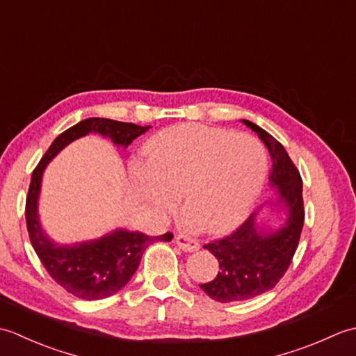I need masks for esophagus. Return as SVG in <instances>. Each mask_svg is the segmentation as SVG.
Instances as JSON below:
<instances>
[{"label": "esophagus", "instance_id": "obj_1", "mask_svg": "<svg viewBox=\"0 0 356 356\" xmlns=\"http://www.w3.org/2000/svg\"><path fill=\"white\" fill-rule=\"evenodd\" d=\"M174 241H176V245L185 252L199 251V248H200V243L197 240H194L191 237H186V236H177L176 238H174Z\"/></svg>", "mask_w": 356, "mask_h": 356}]
</instances>
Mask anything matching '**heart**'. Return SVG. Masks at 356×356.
<instances>
[{
	"label": "heart",
	"instance_id": "obj_1",
	"mask_svg": "<svg viewBox=\"0 0 356 356\" xmlns=\"http://www.w3.org/2000/svg\"><path fill=\"white\" fill-rule=\"evenodd\" d=\"M147 153L149 166L134 170L138 191L157 213L176 208L184 194L188 229H229L252 208L266 177V153L248 133L184 124L159 133Z\"/></svg>",
	"mask_w": 356,
	"mask_h": 356
}]
</instances>
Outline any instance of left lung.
Segmentation results:
<instances>
[{
  "instance_id": "obj_1",
  "label": "left lung",
  "mask_w": 356,
  "mask_h": 356,
  "mask_svg": "<svg viewBox=\"0 0 356 356\" xmlns=\"http://www.w3.org/2000/svg\"><path fill=\"white\" fill-rule=\"evenodd\" d=\"M241 122L259 134L269 149V182L278 190V203L286 207L287 217L278 229H266L257 225L254 213L229 236L203 246L218 260L220 270L200 287L218 303L243 301L270 291L289 268L305 223L303 180L297 166L282 143L268 131L251 120L241 119Z\"/></svg>"
}]
</instances>
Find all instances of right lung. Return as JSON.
<instances>
[{
    "instance_id": "1",
    "label": "right lung",
    "mask_w": 356,
    "mask_h": 356,
    "mask_svg": "<svg viewBox=\"0 0 356 356\" xmlns=\"http://www.w3.org/2000/svg\"><path fill=\"white\" fill-rule=\"evenodd\" d=\"M148 128L151 125L140 127L105 118H88L59 134L33 170L26 200L29 237L50 277L74 297L93 301L116 293L130 282L145 249L154 241H171L172 234L151 237L138 231L116 229L96 240L74 245L55 243L41 228L38 217L42 172L59 151L88 133L110 138L115 145L127 148Z\"/></svg>"
}]
</instances>
